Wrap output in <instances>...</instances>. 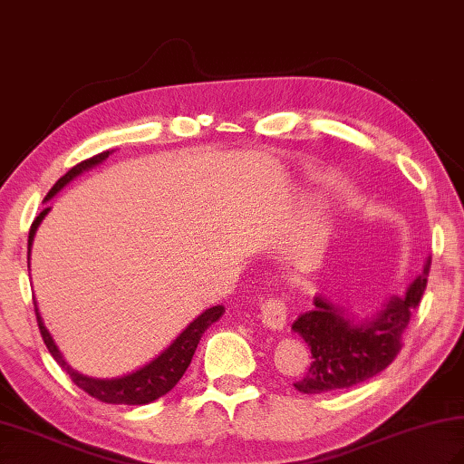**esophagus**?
<instances>
[{"mask_svg": "<svg viewBox=\"0 0 464 464\" xmlns=\"http://www.w3.org/2000/svg\"><path fill=\"white\" fill-rule=\"evenodd\" d=\"M260 319L270 329H282L286 325V304L278 295H272L260 304Z\"/></svg>", "mask_w": 464, "mask_h": 464, "instance_id": "1", "label": "esophagus"}]
</instances>
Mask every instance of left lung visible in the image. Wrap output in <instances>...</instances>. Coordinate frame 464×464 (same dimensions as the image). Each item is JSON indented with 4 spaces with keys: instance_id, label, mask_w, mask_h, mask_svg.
Listing matches in <instances>:
<instances>
[{
    "instance_id": "obj_1",
    "label": "left lung",
    "mask_w": 464,
    "mask_h": 464,
    "mask_svg": "<svg viewBox=\"0 0 464 464\" xmlns=\"http://www.w3.org/2000/svg\"><path fill=\"white\" fill-rule=\"evenodd\" d=\"M430 266L431 258H427L423 275L411 284L406 295L392 298L364 322H353L329 302L315 298L314 310L298 315L292 324L312 351L307 374L294 388L302 394H327L382 372L403 347L401 337L423 298Z\"/></svg>"
}]
</instances>
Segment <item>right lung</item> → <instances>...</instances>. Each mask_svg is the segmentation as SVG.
<instances>
[{"instance_id": "1", "label": "right lung", "mask_w": 464, "mask_h": 464, "mask_svg": "<svg viewBox=\"0 0 464 464\" xmlns=\"http://www.w3.org/2000/svg\"><path fill=\"white\" fill-rule=\"evenodd\" d=\"M108 157H110V150H103V152L96 154V157L78 162L74 169H70L61 178V180H58L51 188V192L46 194L44 199H51L58 192V189H61L63 186H66L80 172L92 169L93 164H100L102 160H105ZM46 211H49V208H44L39 213V218L34 219L33 225H31L29 248H31V243H33L34 231H37L41 219L46 216ZM223 312H225L223 305L209 307V310H206L198 319H194V322L189 324L182 331V334L176 337V341L172 343L169 349H166L160 356H157V359H154L152 362H149L147 366H142L140 371H137L133 374H127L123 378L98 380V378H90V376L80 374V372L74 371V368H70L66 364V361L63 359V354L58 353L54 341L51 339L49 331H46V327L43 325L37 307H34V315H37V325H39L41 337L44 341L46 349H49V353L53 354V359L63 366V371L70 378H72V382L78 388L84 390L86 394H90L92 398H96L100 401H105V403H127V406H140V403H149L152 400L164 396L166 392H170L178 384V380H180L184 376V372L188 371L189 362H192V356H194V353L198 349V343H199L201 335L206 334V329H209L213 324L218 322V319L223 315Z\"/></svg>"}]
</instances>
